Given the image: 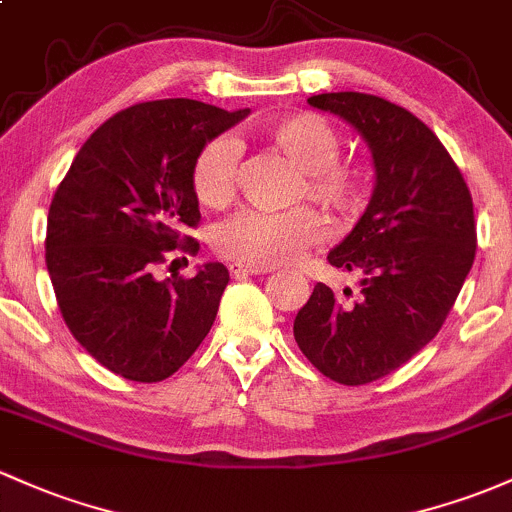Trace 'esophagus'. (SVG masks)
Here are the masks:
<instances>
[{
  "mask_svg": "<svg viewBox=\"0 0 512 512\" xmlns=\"http://www.w3.org/2000/svg\"><path fill=\"white\" fill-rule=\"evenodd\" d=\"M229 273L234 278H246V276H263V273H271V268H254V266H244V263H229Z\"/></svg>",
  "mask_w": 512,
  "mask_h": 512,
  "instance_id": "1",
  "label": "esophagus"
}]
</instances>
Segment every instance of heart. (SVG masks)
<instances>
[{
    "label": "heart",
    "mask_w": 512,
    "mask_h": 512,
    "mask_svg": "<svg viewBox=\"0 0 512 512\" xmlns=\"http://www.w3.org/2000/svg\"><path fill=\"white\" fill-rule=\"evenodd\" d=\"M261 139L278 151L302 178L298 197L322 205L337 219H354L364 210L368 175L339 158V136L315 114H290L261 129ZM239 148L229 136H214L202 144L190 166V185L197 202L210 210L229 205L236 192ZM324 222L310 207L288 212H239L219 224L212 244L219 256L254 268L290 263L312 244L322 241Z\"/></svg>",
    "instance_id": "b5f03b06"
}]
</instances>
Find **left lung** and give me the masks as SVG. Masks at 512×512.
Returning a JSON list of instances; mask_svg holds the SVG:
<instances>
[{
	"instance_id": "1",
	"label": "left lung",
	"mask_w": 512,
	"mask_h": 512,
	"mask_svg": "<svg viewBox=\"0 0 512 512\" xmlns=\"http://www.w3.org/2000/svg\"><path fill=\"white\" fill-rule=\"evenodd\" d=\"M337 114L371 148L376 185L366 212L327 261L359 276L351 300L317 283L293 324L317 371L364 386L410 361L437 337L476 256L474 202L461 170L427 124L364 92L307 100Z\"/></svg>"
}]
</instances>
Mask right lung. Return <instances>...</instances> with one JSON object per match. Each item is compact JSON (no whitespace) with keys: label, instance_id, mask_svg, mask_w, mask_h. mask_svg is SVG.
<instances>
[{"label":"right lung","instance_id":"right-lung-1","mask_svg":"<svg viewBox=\"0 0 512 512\" xmlns=\"http://www.w3.org/2000/svg\"><path fill=\"white\" fill-rule=\"evenodd\" d=\"M249 109L156 100L122 109L82 144L53 195L46 266L73 337L117 376H173L212 329L229 283L224 263L192 278H156L168 251L197 254L183 236L200 205L190 166L202 144Z\"/></svg>","mask_w":512,"mask_h":512}]
</instances>
